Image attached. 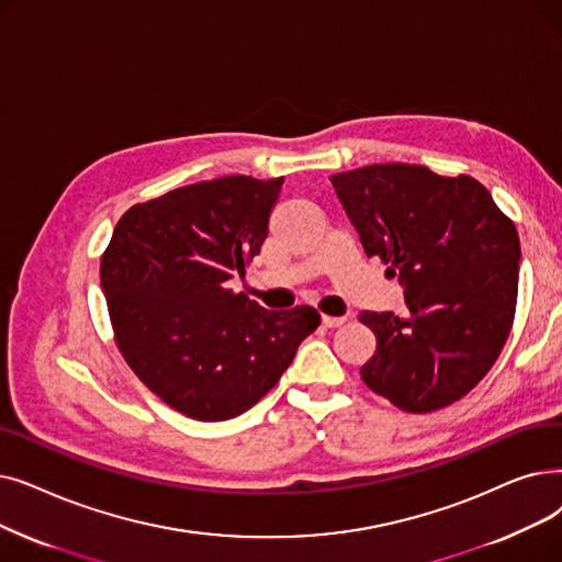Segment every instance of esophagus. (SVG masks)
<instances>
[{"label": "esophagus", "instance_id": "esophagus-1", "mask_svg": "<svg viewBox=\"0 0 562 562\" xmlns=\"http://www.w3.org/2000/svg\"><path fill=\"white\" fill-rule=\"evenodd\" d=\"M322 322H324V326H326V328H337V326L345 324L347 319H345V316H330V314H324V316H322Z\"/></svg>", "mask_w": 562, "mask_h": 562}]
</instances>
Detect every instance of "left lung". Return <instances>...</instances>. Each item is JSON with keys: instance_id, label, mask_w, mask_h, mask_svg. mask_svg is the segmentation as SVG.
Segmentation results:
<instances>
[{"instance_id": "obj_1", "label": "left lung", "mask_w": 562, "mask_h": 562, "mask_svg": "<svg viewBox=\"0 0 562 562\" xmlns=\"http://www.w3.org/2000/svg\"><path fill=\"white\" fill-rule=\"evenodd\" d=\"M330 183L368 257L404 286L408 316L360 312L376 351L360 376L408 413L469 395L492 370L517 310L521 246L515 223L473 177L387 162Z\"/></svg>"}]
</instances>
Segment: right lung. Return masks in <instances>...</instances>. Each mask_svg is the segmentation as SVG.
<instances>
[{"label": "right lung", "mask_w": 562, "mask_h": 562, "mask_svg": "<svg viewBox=\"0 0 562 562\" xmlns=\"http://www.w3.org/2000/svg\"><path fill=\"white\" fill-rule=\"evenodd\" d=\"M282 181L236 175L169 190L121 215L103 252L121 356L192 420L255 406L322 322L310 305L263 310L227 284L259 255Z\"/></svg>", "instance_id": "1"}]
</instances>
